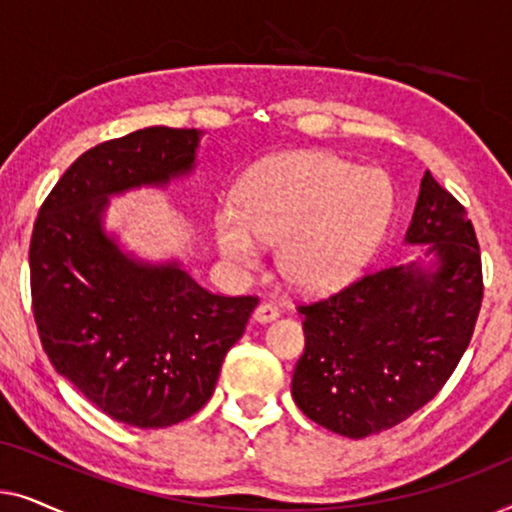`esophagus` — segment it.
Returning a JSON list of instances; mask_svg holds the SVG:
<instances>
[{"mask_svg":"<svg viewBox=\"0 0 512 512\" xmlns=\"http://www.w3.org/2000/svg\"><path fill=\"white\" fill-rule=\"evenodd\" d=\"M277 317H279V310L270 303L258 305L256 312H254V321H258V324H270V321H275Z\"/></svg>","mask_w":512,"mask_h":512,"instance_id":"1","label":"esophagus"}]
</instances>
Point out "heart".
<instances>
[{"mask_svg": "<svg viewBox=\"0 0 512 512\" xmlns=\"http://www.w3.org/2000/svg\"><path fill=\"white\" fill-rule=\"evenodd\" d=\"M394 216V186L377 167L321 151L279 153L240 186V205L214 209V240L237 268H256L279 244L282 275L300 291L345 286L366 268Z\"/></svg>", "mask_w": 512, "mask_h": 512, "instance_id": "obj_1", "label": "heart"}]
</instances>
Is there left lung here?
I'll use <instances>...</instances> for the list:
<instances>
[{
  "label": "left lung",
  "instance_id": "left-lung-1",
  "mask_svg": "<svg viewBox=\"0 0 512 512\" xmlns=\"http://www.w3.org/2000/svg\"><path fill=\"white\" fill-rule=\"evenodd\" d=\"M405 244L389 265L303 305L305 354L291 394L312 422L347 438L391 429L443 389L482 303L480 247L466 209L426 172Z\"/></svg>",
  "mask_w": 512,
  "mask_h": 512
}]
</instances>
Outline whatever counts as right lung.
Wrapping results in <instances>:
<instances>
[{
    "instance_id": "add662e5",
    "label": "right lung",
    "mask_w": 512,
    "mask_h": 512,
    "mask_svg": "<svg viewBox=\"0 0 512 512\" xmlns=\"http://www.w3.org/2000/svg\"><path fill=\"white\" fill-rule=\"evenodd\" d=\"M202 135L153 125L97 144L62 174L32 230L44 352L104 415L137 429L184 422L212 398L258 305L202 289L177 256L142 258L107 226L111 198L191 177Z\"/></svg>"
}]
</instances>
